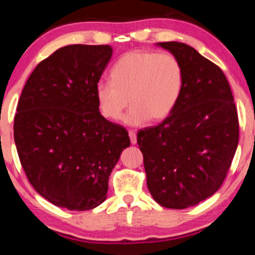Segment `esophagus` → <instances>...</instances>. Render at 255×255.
Listing matches in <instances>:
<instances>
[{
    "label": "esophagus",
    "instance_id": "1",
    "mask_svg": "<svg viewBox=\"0 0 255 255\" xmlns=\"http://www.w3.org/2000/svg\"><path fill=\"white\" fill-rule=\"evenodd\" d=\"M128 137H130L132 145L137 144V134H135L134 131H128Z\"/></svg>",
    "mask_w": 255,
    "mask_h": 255
}]
</instances>
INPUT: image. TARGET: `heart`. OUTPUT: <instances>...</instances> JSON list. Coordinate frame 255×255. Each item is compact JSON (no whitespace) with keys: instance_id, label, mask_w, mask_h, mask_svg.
Masks as SVG:
<instances>
[{"instance_id":"heart-1","label":"heart","mask_w":255,"mask_h":255,"mask_svg":"<svg viewBox=\"0 0 255 255\" xmlns=\"http://www.w3.org/2000/svg\"><path fill=\"white\" fill-rule=\"evenodd\" d=\"M110 75L111 81H99L95 87L100 113L117 121L128 103L133 104L124 117L131 127L168 117L183 88L182 65L170 53L128 52L114 65Z\"/></svg>"}]
</instances>
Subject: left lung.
I'll list each match as a JSON object with an SVG mask.
<instances>
[{
    "instance_id": "left-lung-1",
    "label": "left lung",
    "mask_w": 255,
    "mask_h": 255,
    "mask_svg": "<svg viewBox=\"0 0 255 255\" xmlns=\"http://www.w3.org/2000/svg\"><path fill=\"white\" fill-rule=\"evenodd\" d=\"M179 59L183 88L162 123L138 132L147 188L156 203L186 209L214 195L239 140L238 114L222 69L189 45L156 43Z\"/></svg>"
}]
</instances>
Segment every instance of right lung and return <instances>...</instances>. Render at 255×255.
I'll use <instances>...</instances> for the list:
<instances>
[{"instance_id":"obj_1","label":"right lung","mask_w":255,"mask_h":255,"mask_svg":"<svg viewBox=\"0 0 255 255\" xmlns=\"http://www.w3.org/2000/svg\"><path fill=\"white\" fill-rule=\"evenodd\" d=\"M110 45H68L37 65L20 94L13 138L30 183L52 204L90 210L107 198L108 181L127 130L107 121L95 87Z\"/></svg>"}]
</instances>
